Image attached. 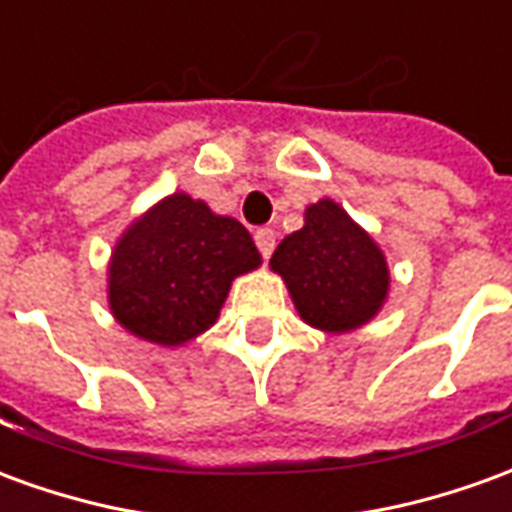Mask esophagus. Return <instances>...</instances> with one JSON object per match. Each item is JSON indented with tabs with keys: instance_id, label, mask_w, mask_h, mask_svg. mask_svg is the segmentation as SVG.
<instances>
[{
	"instance_id": "obj_1",
	"label": "esophagus",
	"mask_w": 512,
	"mask_h": 512,
	"mask_svg": "<svg viewBox=\"0 0 512 512\" xmlns=\"http://www.w3.org/2000/svg\"><path fill=\"white\" fill-rule=\"evenodd\" d=\"M255 244L257 249H260V255L271 257L274 246H277V235H274L271 227H260V230H255Z\"/></svg>"
}]
</instances>
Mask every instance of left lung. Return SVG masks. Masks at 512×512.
I'll return each instance as SVG.
<instances>
[{
	"label": "left lung",
	"mask_w": 512,
	"mask_h": 512,
	"mask_svg": "<svg viewBox=\"0 0 512 512\" xmlns=\"http://www.w3.org/2000/svg\"><path fill=\"white\" fill-rule=\"evenodd\" d=\"M304 321L323 332L367 323L386 299L389 268L373 238L332 200L307 208L304 227L271 255Z\"/></svg>",
	"instance_id": "8db88e82"
}]
</instances>
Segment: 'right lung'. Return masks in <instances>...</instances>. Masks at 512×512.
<instances>
[{
    "label": "right lung",
    "instance_id": "right-lung-1",
    "mask_svg": "<svg viewBox=\"0 0 512 512\" xmlns=\"http://www.w3.org/2000/svg\"><path fill=\"white\" fill-rule=\"evenodd\" d=\"M257 266L260 252L244 224L172 194L120 238L109 307L136 337L180 345L213 326L230 282Z\"/></svg>",
    "mask_w": 512,
    "mask_h": 512
}]
</instances>
